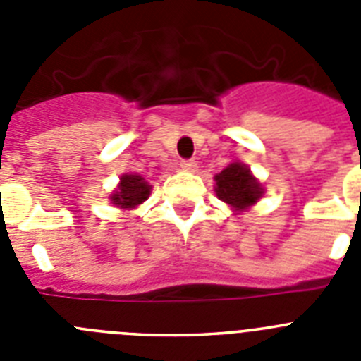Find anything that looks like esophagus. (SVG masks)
I'll return each mask as SVG.
<instances>
[{
  "label": "esophagus",
  "mask_w": 361,
  "mask_h": 361,
  "mask_svg": "<svg viewBox=\"0 0 361 361\" xmlns=\"http://www.w3.org/2000/svg\"><path fill=\"white\" fill-rule=\"evenodd\" d=\"M180 168L184 171H197V162L195 161H180Z\"/></svg>",
  "instance_id": "obj_1"
}]
</instances>
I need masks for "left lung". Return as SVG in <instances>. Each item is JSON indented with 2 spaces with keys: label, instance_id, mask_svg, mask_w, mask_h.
Masks as SVG:
<instances>
[{
  "label": "left lung",
  "instance_id": "1",
  "mask_svg": "<svg viewBox=\"0 0 361 361\" xmlns=\"http://www.w3.org/2000/svg\"><path fill=\"white\" fill-rule=\"evenodd\" d=\"M215 193L222 202L229 204L235 212H245L264 195L262 184L242 162H231L215 175Z\"/></svg>",
  "mask_w": 361,
  "mask_h": 361
}]
</instances>
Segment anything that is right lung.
I'll use <instances>...</instances> for the list:
<instances>
[{"instance_id": "obj_1", "label": "right lung", "mask_w": 361, "mask_h": 361, "mask_svg": "<svg viewBox=\"0 0 361 361\" xmlns=\"http://www.w3.org/2000/svg\"><path fill=\"white\" fill-rule=\"evenodd\" d=\"M149 193H152V186L146 183L145 177L137 173H124L117 190L110 195V200L114 206L121 209H133L148 200Z\"/></svg>"}]
</instances>
